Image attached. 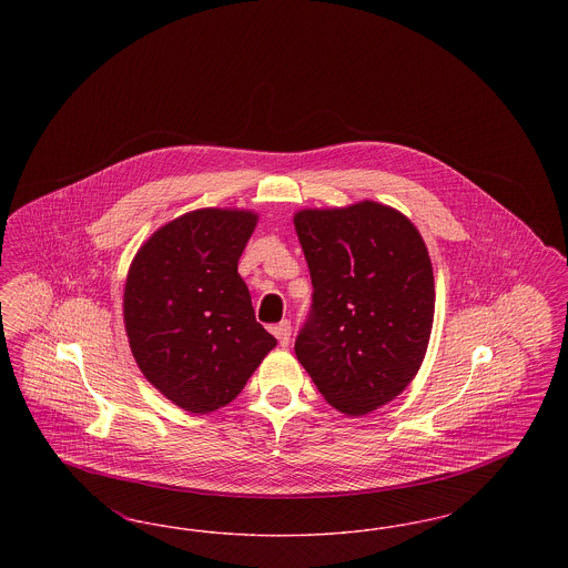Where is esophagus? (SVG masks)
<instances>
[{
    "label": "esophagus",
    "instance_id": "1",
    "mask_svg": "<svg viewBox=\"0 0 568 568\" xmlns=\"http://www.w3.org/2000/svg\"><path fill=\"white\" fill-rule=\"evenodd\" d=\"M272 334L278 338L281 347H287L290 345V338H292V322L290 320H283L281 324L272 327Z\"/></svg>",
    "mask_w": 568,
    "mask_h": 568
}]
</instances>
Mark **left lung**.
<instances>
[{
    "mask_svg": "<svg viewBox=\"0 0 568 568\" xmlns=\"http://www.w3.org/2000/svg\"><path fill=\"white\" fill-rule=\"evenodd\" d=\"M313 304L296 338L300 364L345 415L387 405L415 378L434 322L433 262L417 227L392 206L294 215Z\"/></svg>",
    "mask_w": 568,
    "mask_h": 568,
    "instance_id": "left-lung-1",
    "label": "left lung"
}]
</instances>
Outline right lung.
I'll return each mask as SVG.
<instances>
[{
  "mask_svg": "<svg viewBox=\"0 0 568 568\" xmlns=\"http://www.w3.org/2000/svg\"><path fill=\"white\" fill-rule=\"evenodd\" d=\"M255 223L251 211H191L142 244L128 272L123 320L135 364L190 413L230 405L276 345L239 274Z\"/></svg>",
  "mask_w": 568,
  "mask_h": 568,
  "instance_id": "obj_1",
  "label": "right lung"
}]
</instances>
